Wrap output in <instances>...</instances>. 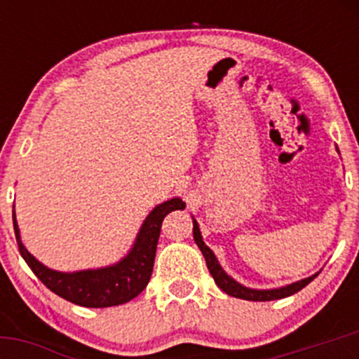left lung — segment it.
<instances>
[{
    "label": "left lung",
    "instance_id": "obj_1",
    "mask_svg": "<svg viewBox=\"0 0 359 359\" xmlns=\"http://www.w3.org/2000/svg\"><path fill=\"white\" fill-rule=\"evenodd\" d=\"M193 234H194V241H196V245L201 250L203 257H205L206 267H208L210 274H212L213 280H215L217 287H219L222 292H226L227 295L236 297V299L255 300V302H266V300L285 299V297L293 295V293L302 290L306 285H309L311 281H313L314 278L318 276V274H314V276L306 278V280H302V281H297V283L288 285V287L276 288V290H252V288H245V287H241L240 283H236L233 278H229L226 273H224V269L219 266V262H217V259H215V255H213L212 250H210L205 243H203L200 227H198L196 220H194Z\"/></svg>",
    "mask_w": 359,
    "mask_h": 359
}]
</instances>
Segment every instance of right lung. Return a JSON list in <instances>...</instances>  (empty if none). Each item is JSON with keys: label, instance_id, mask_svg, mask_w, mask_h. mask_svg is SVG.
<instances>
[{"label": "right lung", "instance_id": "right-lung-1", "mask_svg": "<svg viewBox=\"0 0 359 359\" xmlns=\"http://www.w3.org/2000/svg\"><path fill=\"white\" fill-rule=\"evenodd\" d=\"M184 206L186 203L179 198L156 206L144 222L132 252L116 266L97 271H79L69 274L48 269L24 248L15 222V212H13V229H15L20 255L46 288L78 306L111 307L128 302L147 287L153 274L163 220L170 212L182 210Z\"/></svg>", "mask_w": 359, "mask_h": 359}]
</instances>
